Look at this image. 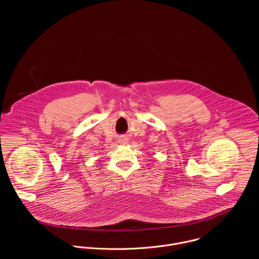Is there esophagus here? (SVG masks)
<instances>
[{"mask_svg": "<svg viewBox=\"0 0 259 259\" xmlns=\"http://www.w3.org/2000/svg\"><path fill=\"white\" fill-rule=\"evenodd\" d=\"M121 142H122V143H126V142H127V141H126V140H122V141H121Z\"/></svg>", "mask_w": 259, "mask_h": 259, "instance_id": "esophagus-1", "label": "esophagus"}]
</instances>
